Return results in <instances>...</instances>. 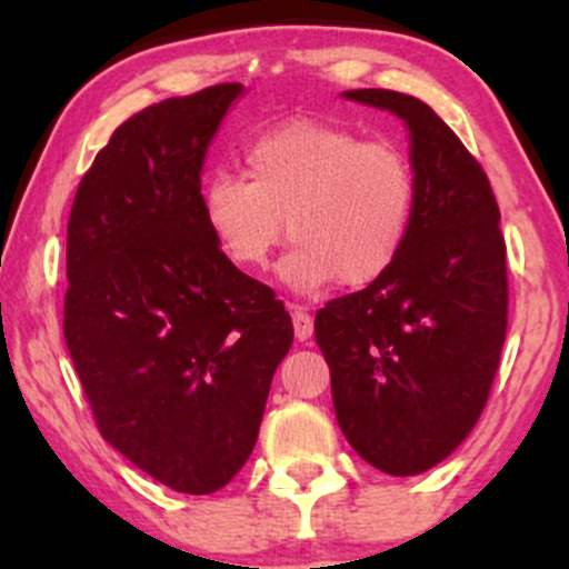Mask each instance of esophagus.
I'll return each mask as SVG.
<instances>
[{
  "label": "esophagus",
  "instance_id": "obj_1",
  "mask_svg": "<svg viewBox=\"0 0 569 569\" xmlns=\"http://www.w3.org/2000/svg\"><path fill=\"white\" fill-rule=\"evenodd\" d=\"M289 310H291V321H293V335H297L299 342H307V339L312 337V318L307 316L305 307L289 305Z\"/></svg>",
  "mask_w": 569,
  "mask_h": 569
}]
</instances>
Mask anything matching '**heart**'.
I'll list each match as a JSON object with an SVG mask.
<instances>
[{
  "label": "heart",
  "mask_w": 569,
  "mask_h": 569,
  "mask_svg": "<svg viewBox=\"0 0 569 569\" xmlns=\"http://www.w3.org/2000/svg\"><path fill=\"white\" fill-rule=\"evenodd\" d=\"M243 176L217 173L200 189L202 224L240 270L267 267L289 230L297 248L280 276L291 289L318 291L335 278L363 289L407 246L417 181L396 143L291 120L248 143Z\"/></svg>",
  "instance_id": "1"
}]
</instances>
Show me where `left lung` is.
I'll use <instances>...</instances> for the list:
<instances>
[{"mask_svg":"<svg viewBox=\"0 0 569 569\" xmlns=\"http://www.w3.org/2000/svg\"><path fill=\"white\" fill-rule=\"evenodd\" d=\"M342 96L403 120L417 206L396 264L318 310L316 342L350 447L382 473L417 476L468 439L498 371L508 326L500 208L479 162L420 98Z\"/></svg>","mask_w":569,"mask_h":569,"instance_id":"1","label":"left lung"}]
</instances>
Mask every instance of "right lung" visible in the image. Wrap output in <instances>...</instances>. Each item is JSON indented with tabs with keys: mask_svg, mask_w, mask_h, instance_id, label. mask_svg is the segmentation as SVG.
<instances>
[{
	"mask_svg": "<svg viewBox=\"0 0 569 569\" xmlns=\"http://www.w3.org/2000/svg\"><path fill=\"white\" fill-rule=\"evenodd\" d=\"M240 96L243 84H213L122 122L82 176L67 232L63 337L98 430L184 495L243 468L293 342L283 302L200 217L202 162Z\"/></svg>",
	"mask_w": 569,
	"mask_h": 569,
	"instance_id": "add662e5",
	"label": "right lung"
}]
</instances>
